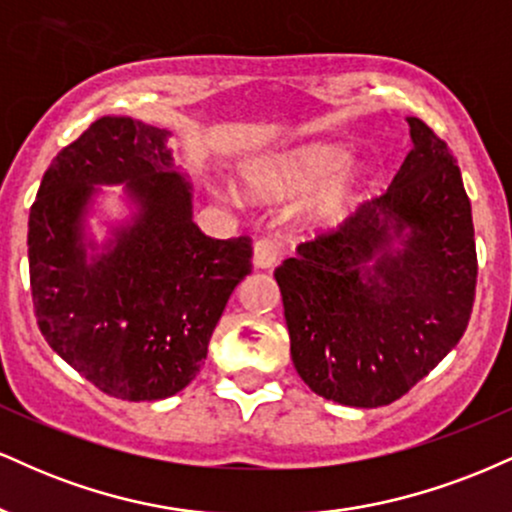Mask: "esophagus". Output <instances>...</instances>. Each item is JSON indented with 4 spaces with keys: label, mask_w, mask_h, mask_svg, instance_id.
<instances>
[{
    "label": "esophagus",
    "mask_w": 512,
    "mask_h": 512,
    "mask_svg": "<svg viewBox=\"0 0 512 512\" xmlns=\"http://www.w3.org/2000/svg\"><path fill=\"white\" fill-rule=\"evenodd\" d=\"M280 256H282V249L275 239H258V242L254 244V266L256 268L278 266Z\"/></svg>",
    "instance_id": "34e87169"
}]
</instances>
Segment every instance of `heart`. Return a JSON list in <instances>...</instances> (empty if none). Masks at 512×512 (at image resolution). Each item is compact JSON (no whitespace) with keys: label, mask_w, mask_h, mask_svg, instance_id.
<instances>
[{"label":"heart","mask_w":512,"mask_h":512,"mask_svg":"<svg viewBox=\"0 0 512 512\" xmlns=\"http://www.w3.org/2000/svg\"><path fill=\"white\" fill-rule=\"evenodd\" d=\"M350 165V150L335 143H309V146L285 150L246 170V179L263 196H292L316 189ZM354 184L340 179L328 186L311 203V215L318 220H333L352 201ZM234 196V194H232Z\"/></svg>","instance_id":"b5f03b06"}]
</instances>
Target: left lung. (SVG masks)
<instances>
[{
	"label": "left lung",
	"mask_w": 512,
	"mask_h": 512,
	"mask_svg": "<svg viewBox=\"0 0 512 512\" xmlns=\"http://www.w3.org/2000/svg\"><path fill=\"white\" fill-rule=\"evenodd\" d=\"M407 122L414 146L388 189L275 268L294 369L340 405L402 398L472 316L477 246L460 167L431 126ZM405 229L406 249L393 255L389 242Z\"/></svg>",
	"instance_id": "8db88e82"
}]
</instances>
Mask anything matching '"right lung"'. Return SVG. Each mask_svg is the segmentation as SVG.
Wrapping results in <instances>:
<instances>
[{
	"instance_id": "add662e5",
	"label": "right lung",
	"mask_w": 512,
	"mask_h": 512,
	"mask_svg": "<svg viewBox=\"0 0 512 512\" xmlns=\"http://www.w3.org/2000/svg\"><path fill=\"white\" fill-rule=\"evenodd\" d=\"M167 131L102 117L59 150L28 218L33 309L47 345L112 398L162 400L194 381L234 287L251 273V237L213 239L191 220L189 182ZM127 182L142 203L129 231L85 263L77 222L93 183Z\"/></svg>"
}]
</instances>
